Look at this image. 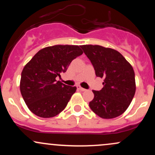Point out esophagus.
Listing matches in <instances>:
<instances>
[{
	"label": "esophagus",
	"instance_id": "34e87169",
	"mask_svg": "<svg viewBox=\"0 0 155 155\" xmlns=\"http://www.w3.org/2000/svg\"><path fill=\"white\" fill-rule=\"evenodd\" d=\"M77 89L78 90H79L80 91H82V92H84V91H86V89H84V88H83V87H81V86H77Z\"/></svg>",
	"mask_w": 155,
	"mask_h": 155
}]
</instances>
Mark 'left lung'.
Wrapping results in <instances>:
<instances>
[{
	"label": "left lung",
	"instance_id": "1",
	"mask_svg": "<svg viewBox=\"0 0 155 155\" xmlns=\"http://www.w3.org/2000/svg\"><path fill=\"white\" fill-rule=\"evenodd\" d=\"M97 77L104 78V87L92 90L94 98L89 106L103 119H113L127 110L136 92L135 73L132 65L119 52L99 45H81Z\"/></svg>",
	"mask_w": 155,
	"mask_h": 155
}]
</instances>
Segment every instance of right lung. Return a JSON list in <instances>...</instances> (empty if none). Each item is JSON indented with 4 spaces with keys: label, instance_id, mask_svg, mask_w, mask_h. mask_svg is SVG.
I'll list each match as a JSON object with an SVG mask.
<instances>
[{
    "label": "right lung",
    "instance_id": "right-lung-1",
    "mask_svg": "<svg viewBox=\"0 0 155 155\" xmlns=\"http://www.w3.org/2000/svg\"><path fill=\"white\" fill-rule=\"evenodd\" d=\"M82 54L79 46L54 45L39 50L25 65L19 88L32 113L50 118L66 107L76 87L64 84L56 78L66 71L73 60Z\"/></svg>",
    "mask_w": 155,
    "mask_h": 155
}]
</instances>
